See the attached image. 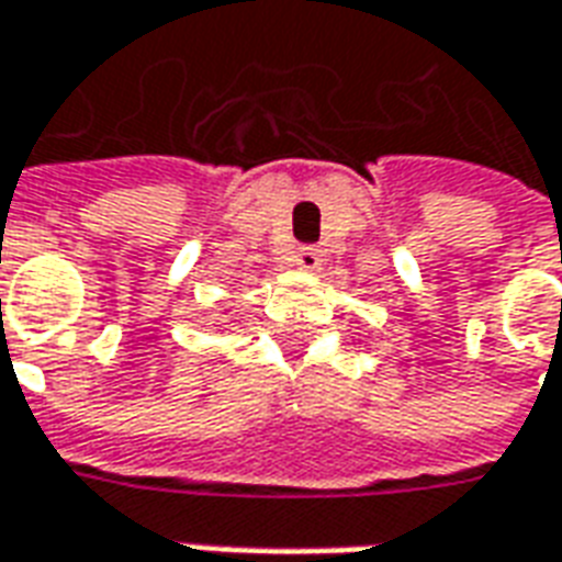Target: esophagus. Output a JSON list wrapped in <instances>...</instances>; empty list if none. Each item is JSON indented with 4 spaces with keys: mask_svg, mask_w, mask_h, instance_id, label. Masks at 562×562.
<instances>
[{
    "mask_svg": "<svg viewBox=\"0 0 562 562\" xmlns=\"http://www.w3.org/2000/svg\"><path fill=\"white\" fill-rule=\"evenodd\" d=\"M318 249L316 246H297V252H294V265L304 270H316L318 268Z\"/></svg>",
    "mask_w": 562,
    "mask_h": 562,
    "instance_id": "obj_1",
    "label": "esophagus"
}]
</instances>
